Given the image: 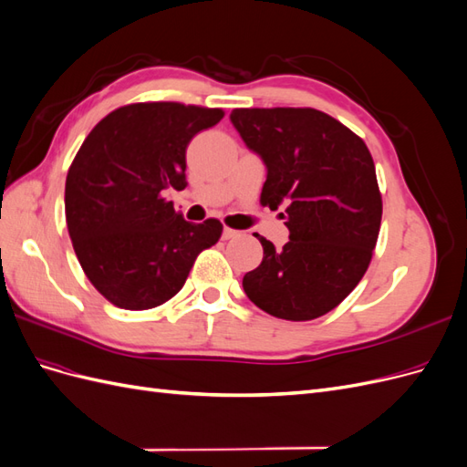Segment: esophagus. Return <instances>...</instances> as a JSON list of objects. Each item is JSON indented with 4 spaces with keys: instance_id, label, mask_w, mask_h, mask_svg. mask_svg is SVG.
<instances>
[{
    "instance_id": "obj_1",
    "label": "esophagus",
    "mask_w": 467,
    "mask_h": 467,
    "mask_svg": "<svg viewBox=\"0 0 467 467\" xmlns=\"http://www.w3.org/2000/svg\"><path fill=\"white\" fill-rule=\"evenodd\" d=\"M239 235V232L237 230H232V228H223V232H222V237L223 239H234V237H237Z\"/></svg>"
}]
</instances>
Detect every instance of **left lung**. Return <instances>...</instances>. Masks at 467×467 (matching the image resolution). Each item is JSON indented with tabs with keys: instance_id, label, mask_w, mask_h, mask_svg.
<instances>
[{
	"instance_id": "8db88e82",
	"label": "left lung",
	"mask_w": 467,
	"mask_h": 467,
	"mask_svg": "<svg viewBox=\"0 0 467 467\" xmlns=\"http://www.w3.org/2000/svg\"><path fill=\"white\" fill-rule=\"evenodd\" d=\"M232 124L261 155V204L286 206L288 244L268 239L244 276L247 298L288 321L321 317L341 304L372 261L381 222L374 160L355 132L316 109H234Z\"/></svg>"
}]
</instances>
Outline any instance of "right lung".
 Listing matches in <instances>:
<instances>
[{
  "mask_svg": "<svg viewBox=\"0 0 467 467\" xmlns=\"http://www.w3.org/2000/svg\"><path fill=\"white\" fill-rule=\"evenodd\" d=\"M222 109L173 101L124 105L83 140L66 177V222L83 273L122 309H150L182 288L222 223H191L163 192L187 187V146Z\"/></svg>",
  "mask_w": 467,
  "mask_h": 467,
  "instance_id": "1",
  "label": "right lung"
}]
</instances>
